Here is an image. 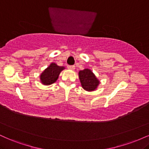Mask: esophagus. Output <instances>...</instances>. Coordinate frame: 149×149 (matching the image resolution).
I'll return each instance as SVG.
<instances>
[{"mask_svg":"<svg viewBox=\"0 0 149 149\" xmlns=\"http://www.w3.org/2000/svg\"><path fill=\"white\" fill-rule=\"evenodd\" d=\"M67 68L69 69H71V70H74L75 69V66H71V65H68Z\"/></svg>","mask_w":149,"mask_h":149,"instance_id":"34e87169","label":"esophagus"}]
</instances>
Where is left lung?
<instances>
[{
  "label": "left lung",
  "mask_w": 149,
  "mask_h": 149,
  "mask_svg": "<svg viewBox=\"0 0 149 149\" xmlns=\"http://www.w3.org/2000/svg\"><path fill=\"white\" fill-rule=\"evenodd\" d=\"M79 79L83 88L87 91H94L100 84V80L88 69L79 71Z\"/></svg>",
  "instance_id": "8db88e82"
}]
</instances>
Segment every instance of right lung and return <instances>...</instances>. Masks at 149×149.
I'll return each instance as SVG.
<instances>
[{
	"label": "right lung",
	"instance_id": "obj_1",
	"mask_svg": "<svg viewBox=\"0 0 149 149\" xmlns=\"http://www.w3.org/2000/svg\"><path fill=\"white\" fill-rule=\"evenodd\" d=\"M64 69V66H57L55 63H52L40 75V81L42 84L49 85L54 83L57 80L59 73Z\"/></svg>",
	"mask_w": 149,
	"mask_h": 149
}]
</instances>
